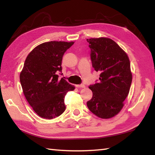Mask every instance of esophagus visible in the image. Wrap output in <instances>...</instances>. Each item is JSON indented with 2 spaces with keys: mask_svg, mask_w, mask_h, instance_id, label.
<instances>
[{
  "mask_svg": "<svg viewBox=\"0 0 155 155\" xmlns=\"http://www.w3.org/2000/svg\"><path fill=\"white\" fill-rule=\"evenodd\" d=\"M76 87H77V88H84L85 87V85L84 84H77V85H76Z\"/></svg>",
  "mask_w": 155,
  "mask_h": 155,
  "instance_id": "1",
  "label": "esophagus"
}]
</instances>
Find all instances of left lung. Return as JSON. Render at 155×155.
I'll list each match as a JSON object with an SVG mask.
<instances>
[{"mask_svg": "<svg viewBox=\"0 0 155 155\" xmlns=\"http://www.w3.org/2000/svg\"><path fill=\"white\" fill-rule=\"evenodd\" d=\"M94 70L101 72L100 82L90 85L93 97L87 104L92 113L101 118L117 115L123 107L129 93L132 73L126 52L108 38L87 39Z\"/></svg>", "mask_w": 155, "mask_h": 155, "instance_id": "8db88e82", "label": "left lung"}]
</instances>
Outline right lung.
Instances as JSON below:
<instances>
[{
    "mask_svg": "<svg viewBox=\"0 0 155 155\" xmlns=\"http://www.w3.org/2000/svg\"><path fill=\"white\" fill-rule=\"evenodd\" d=\"M74 42L50 41L37 46L27 56L20 74L26 99L39 117L52 119L64 113V97L74 89L62 75L64 52Z\"/></svg>",
    "mask_w": 155,
    "mask_h": 155,
    "instance_id": "add662e5",
    "label": "right lung"
}]
</instances>
